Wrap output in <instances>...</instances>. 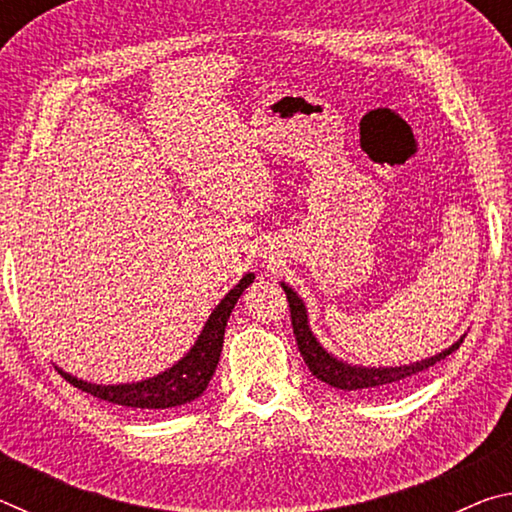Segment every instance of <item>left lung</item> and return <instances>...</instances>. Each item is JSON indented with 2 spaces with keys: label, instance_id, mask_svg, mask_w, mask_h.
<instances>
[{
  "label": "left lung",
  "instance_id": "1",
  "mask_svg": "<svg viewBox=\"0 0 512 512\" xmlns=\"http://www.w3.org/2000/svg\"><path fill=\"white\" fill-rule=\"evenodd\" d=\"M282 289H284V293H287V300H289L291 325H293V334H296L298 350L302 354V359H305V363L309 366L311 375L320 381H325V384H329V386L341 388V391H370V388H381V386H402L409 379H413L415 375H420V372L429 370L433 363H438L445 357H449V354L456 352L463 343V336H461V339H458L452 348L443 350L440 354H436V357L409 363V366H395V368L352 366V363L336 359L334 354H329L323 345L318 343L314 332L309 329L305 302L298 298V293L293 291L289 284L282 282Z\"/></svg>",
  "mask_w": 512,
  "mask_h": 512
}]
</instances>
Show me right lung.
<instances>
[{
  "instance_id": "obj_1",
  "label": "right lung",
  "mask_w": 512,
  "mask_h": 512,
  "mask_svg": "<svg viewBox=\"0 0 512 512\" xmlns=\"http://www.w3.org/2000/svg\"><path fill=\"white\" fill-rule=\"evenodd\" d=\"M255 280V273H246L241 277L235 289L225 293V298L214 307V311L207 318L201 336H198L194 348L189 350L183 359L173 363L160 375L133 381V384H117V386H99L90 384V381L76 379L69 372L60 370L69 384L81 388L83 393H90L99 400H106L110 404L119 406H131V409L142 411H155V409H173V406H183L194 402L196 397H201L203 391L210 384V379L219 363L221 350H223V334L228 318L235 309L237 300L250 284Z\"/></svg>"
}]
</instances>
